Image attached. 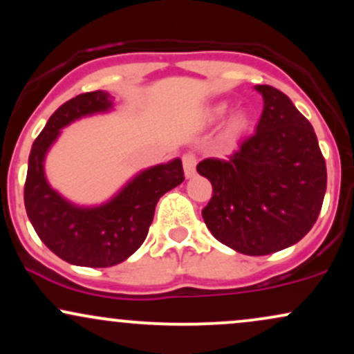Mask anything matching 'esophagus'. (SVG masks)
I'll return each mask as SVG.
<instances>
[{
    "label": "esophagus",
    "mask_w": 354,
    "mask_h": 354,
    "mask_svg": "<svg viewBox=\"0 0 354 354\" xmlns=\"http://www.w3.org/2000/svg\"><path fill=\"white\" fill-rule=\"evenodd\" d=\"M183 168H185V176L193 178L196 173V154L185 153L183 154Z\"/></svg>",
    "instance_id": "esophagus-1"
}]
</instances>
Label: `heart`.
<instances>
[{
	"instance_id": "1",
	"label": "heart",
	"mask_w": 354,
	"mask_h": 354,
	"mask_svg": "<svg viewBox=\"0 0 354 354\" xmlns=\"http://www.w3.org/2000/svg\"><path fill=\"white\" fill-rule=\"evenodd\" d=\"M226 111H228V104L218 103L206 111V118H208V121H216L225 115ZM248 124H250V118H248L245 113L243 111L234 113V115H231V118L228 120V124H226V135L230 138H236L239 135H243V133L246 131Z\"/></svg>"
}]
</instances>
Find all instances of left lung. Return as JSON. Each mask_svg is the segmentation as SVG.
<instances>
[{"mask_svg": "<svg viewBox=\"0 0 354 354\" xmlns=\"http://www.w3.org/2000/svg\"><path fill=\"white\" fill-rule=\"evenodd\" d=\"M254 88L265 101L254 135L226 160H203L196 171L213 185L201 211L211 234L238 253L265 256L313 228L326 193V163L293 101L268 84Z\"/></svg>", "mask_w": 354, "mask_h": 354, "instance_id": "obj_1", "label": "left lung"}]
</instances>
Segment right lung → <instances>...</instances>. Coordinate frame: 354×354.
<instances>
[{"mask_svg": "<svg viewBox=\"0 0 354 354\" xmlns=\"http://www.w3.org/2000/svg\"><path fill=\"white\" fill-rule=\"evenodd\" d=\"M113 96L91 91L66 101L53 113L31 146L24 183V206L39 239L56 256L76 266L108 268L124 261L143 245L156 203L185 181L180 158L138 173L111 200L78 206L53 189L44 174V158L61 129L80 118L106 113Z\"/></svg>", "mask_w": 354, "mask_h": 354, "instance_id": "obj_1", "label": "right lung"}]
</instances>
